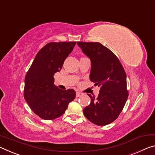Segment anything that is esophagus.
Masks as SVG:
<instances>
[{
  "mask_svg": "<svg viewBox=\"0 0 155 155\" xmlns=\"http://www.w3.org/2000/svg\"><path fill=\"white\" fill-rule=\"evenodd\" d=\"M82 94L81 93H80V92H76V97H80L81 95H82Z\"/></svg>",
  "mask_w": 155,
  "mask_h": 155,
  "instance_id": "34e87169",
  "label": "esophagus"
}]
</instances>
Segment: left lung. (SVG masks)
Returning <instances> with one entry per match:
<instances>
[{"mask_svg": "<svg viewBox=\"0 0 155 155\" xmlns=\"http://www.w3.org/2000/svg\"><path fill=\"white\" fill-rule=\"evenodd\" d=\"M91 61L90 80L100 87L98 97L90 94L84 115L97 126L112 123L120 115L128 97L126 74L118 58L100 42H78Z\"/></svg>", "mask_w": 155, "mask_h": 155, "instance_id": "1", "label": "left lung"}]
</instances>
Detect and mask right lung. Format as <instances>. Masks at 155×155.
Wrapping results in <instances>:
<instances>
[{"mask_svg":"<svg viewBox=\"0 0 155 155\" xmlns=\"http://www.w3.org/2000/svg\"><path fill=\"white\" fill-rule=\"evenodd\" d=\"M76 42H49L35 55L25 78L24 98L35 114L51 120L64 113L75 97V91L61 90L54 84V74L60 71Z\"/></svg>","mask_w":155,"mask_h":155,"instance_id":"right-lung-1","label":"right lung"}]
</instances>
